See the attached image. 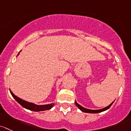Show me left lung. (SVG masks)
Wrapping results in <instances>:
<instances>
[{
  "label": "left lung",
  "instance_id": "8db88e82",
  "mask_svg": "<svg viewBox=\"0 0 131 131\" xmlns=\"http://www.w3.org/2000/svg\"><path fill=\"white\" fill-rule=\"evenodd\" d=\"M114 102H112V103H111L110 105H109L108 106H106V107L104 108H102V109H100V110H90V109H87V108H85L83 107V106H81L80 105L78 104V103H77L76 102H75V105L78 106V108H79V109H80L81 110L82 112H86V113H91V114H96V113H99V112H103L105 111V110H106L107 109H108L110 107V106H112V105L113 104V103Z\"/></svg>",
  "mask_w": 131,
  "mask_h": 131
}]
</instances>
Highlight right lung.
<instances>
[{
  "label": "right lung",
  "instance_id": "obj_1",
  "mask_svg": "<svg viewBox=\"0 0 131 131\" xmlns=\"http://www.w3.org/2000/svg\"><path fill=\"white\" fill-rule=\"evenodd\" d=\"M21 52V51H20ZM19 54V53L17 54V56ZM10 94H11L12 96L14 97V99L21 105V106H23L25 108L28 109V110H32V111L35 112H40V111H44V110H50V108H52L53 107V105H54V103H51V104L48 105H37L34 104V103H30V102H28L26 101L23 100L21 99V98H18L17 96H16V95H14L13 92L10 90Z\"/></svg>",
  "mask_w": 131,
  "mask_h": 131
}]
</instances>
